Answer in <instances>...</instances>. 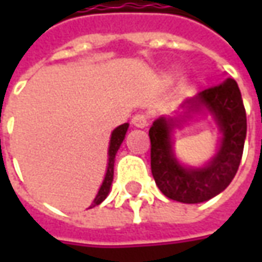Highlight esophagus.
I'll use <instances>...</instances> for the list:
<instances>
[{
	"mask_svg": "<svg viewBox=\"0 0 262 262\" xmlns=\"http://www.w3.org/2000/svg\"><path fill=\"white\" fill-rule=\"evenodd\" d=\"M132 125L135 126V127L144 129V127H147L148 126V118L146 116V115H143V114L135 115V116L132 118Z\"/></svg>",
	"mask_w": 262,
	"mask_h": 262,
	"instance_id": "esophagus-1",
	"label": "esophagus"
}]
</instances>
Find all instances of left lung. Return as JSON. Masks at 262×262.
I'll return each mask as SVG.
<instances>
[{"instance_id":"obj_1","label":"left lung","mask_w":262,"mask_h":262,"mask_svg":"<svg viewBox=\"0 0 262 262\" xmlns=\"http://www.w3.org/2000/svg\"><path fill=\"white\" fill-rule=\"evenodd\" d=\"M199 114H210L222 133L220 147L202 167L181 165L173 153V127ZM247 135V118L237 82L227 78L180 105L174 116H160L148 130L151 174L160 191L172 201L201 203L229 187L236 176Z\"/></svg>"}]
</instances>
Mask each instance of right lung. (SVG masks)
<instances>
[{
	"label": "right lung",
	"instance_id": "obj_1",
	"mask_svg": "<svg viewBox=\"0 0 262 262\" xmlns=\"http://www.w3.org/2000/svg\"><path fill=\"white\" fill-rule=\"evenodd\" d=\"M127 127H129V123H123V125L118 126V127L112 132V135H111V142H109L108 148V165H106L105 178H103L102 185L99 188L97 196H95V199H94V202L91 203L90 208H94V206L99 205V203L105 201V198L108 196L109 191H111V187H112V181H114L115 157H116V153H118V150H119L122 142L125 140Z\"/></svg>",
	"mask_w": 262,
	"mask_h": 262
}]
</instances>
